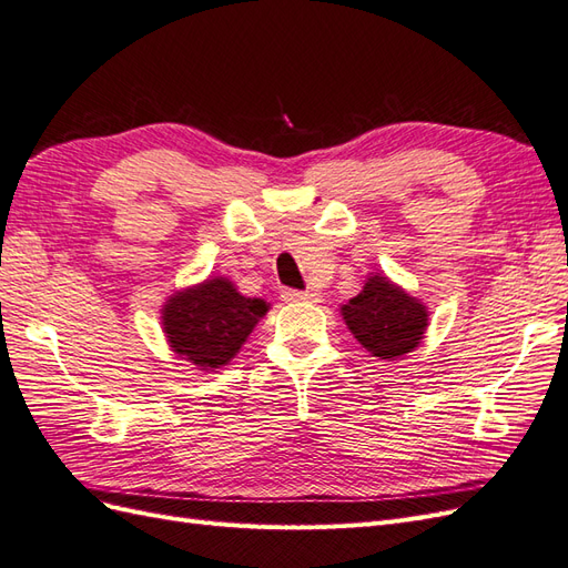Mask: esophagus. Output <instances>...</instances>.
Returning <instances> with one entry per match:
<instances>
[{
    "mask_svg": "<svg viewBox=\"0 0 568 568\" xmlns=\"http://www.w3.org/2000/svg\"><path fill=\"white\" fill-rule=\"evenodd\" d=\"M282 298L288 303H298V301H307V303H317L320 294L315 291H296V288H284L282 291Z\"/></svg>",
    "mask_w": 568,
    "mask_h": 568,
    "instance_id": "1",
    "label": "esophagus"
}]
</instances>
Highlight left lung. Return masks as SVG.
I'll use <instances>...</instances> for the list:
<instances>
[{
	"instance_id": "8db88e82",
	"label": "left lung",
	"mask_w": 568,
	"mask_h": 568,
	"mask_svg": "<svg viewBox=\"0 0 568 568\" xmlns=\"http://www.w3.org/2000/svg\"><path fill=\"white\" fill-rule=\"evenodd\" d=\"M353 336L382 359H395L419 346L428 324L426 307L374 274L355 298L341 307Z\"/></svg>"
}]
</instances>
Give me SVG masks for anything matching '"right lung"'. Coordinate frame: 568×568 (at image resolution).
Instances as JSON below:
<instances>
[{"mask_svg":"<svg viewBox=\"0 0 568 568\" xmlns=\"http://www.w3.org/2000/svg\"><path fill=\"white\" fill-rule=\"evenodd\" d=\"M267 303L246 298L227 280H209L168 301L163 329L178 355L199 367H222L242 348Z\"/></svg>","mask_w":568,"mask_h":568,"instance_id":"obj_1","label":"right lung"}]
</instances>
